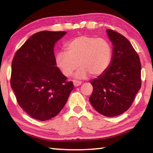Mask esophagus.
I'll list each match as a JSON object with an SVG mask.
<instances>
[{
	"instance_id": "34e87169",
	"label": "esophagus",
	"mask_w": 153,
	"mask_h": 153,
	"mask_svg": "<svg viewBox=\"0 0 153 153\" xmlns=\"http://www.w3.org/2000/svg\"><path fill=\"white\" fill-rule=\"evenodd\" d=\"M82 84V82H79V81H76V80H74V86L75 87H77L80 86V85Z\"/></svg>"
}]
</instances>
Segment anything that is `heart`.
Segmentation results:
<instances>
[{"mask_svg": "<svg viewBox=\"0 0 153 153\" xmlns=\"http://www.w3.org/2000/svg\"><path fill=\"white\" fill-rule=\"evenodd\" d=\"M111 56V49L107 40L80 36L66 44L65 52H59L55 56V61L66 77L70 76L78 65L81 67L75 77L82 79L90 74L92 76L102 74L109 65Z\"/></svg>", "mask_w": 153, "mask_h": 153, "instance_id": "heart-1", "label": "heart"}]
</instances>
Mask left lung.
<instances>
[{
	"mask_svg": "<svg viewBox=\"0 0 153 153\" xmlns=\"http://www.w3.org/2000/svg\"><path fill=\"white\" fill-rule=\"evenodd\" d=\"M113 45L111 63L104 73L92 79L89 100L107 117L123 113L131 107L141 87V64L129 41L112 30L106 31Z\"/></svg>",
	"mask_w": 153,
	"mask_h": 153,
	"instance_id": "1",
	"label": "left lung"
}]
</instances>
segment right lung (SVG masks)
<instances>
[{
  "instance_id": "add662e5",
  "label": "right lung",
  "mask_w": 153,
  "mask_h": 153,
  "mask_svg": "<svg viewBox=\"0 0 153 153\" xmlns=\"http://www.w3.org/2000/svg\"><path fill=\"white\" fill-rule=\"evenodd\" d=\"M66 32L42 31L18 50L11 65V86L18 104L30 117L46 121L57 115L74 89L56 67L54 48Z\"/></svg>"
}]
</instances>
